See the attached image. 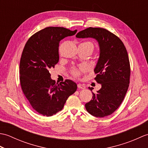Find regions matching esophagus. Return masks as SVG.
<instances>
[{"label": "esophagus", "instance_id": "34e87169", "mask_svg": "<svg viewBox=\"0 0 148 148\" xmlns=\"http://www.w3.org/2000/svg\"><path fill=\"white\" fill-rule=\"evenodd\" d=\"M77 87H78V88H80V89H83V90H84V89H85V86L84 85V84H77Z\"/></svg>", "mask_w": 148, "mask_h": 148}]
</instances>
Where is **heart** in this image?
Listing matches in <instances>:
<instances>
[{"label":"heart","mask_w":148,"mask_h":148,"mask_svg":"<svg viewBox=\"0 0 148 148\" xmlns=\"http://www.w3.org/2000/svg\"><path fill=\"white\" fill-rule=\"evenodd\" d=\"M82 45H87L90 48L92 49V50L93 51V48H94V46L92 42H84L83 43H82ZM84 69L83 67H81L79 69H76V68H74L72 69L71 70V74L72 76H74V77H79L80 76V75L81 74V72H84Z\"/></svg>","instance_id":"b5f03b06"}]
</instances>
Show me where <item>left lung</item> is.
<instances>
[{"label": "left lung", "mask_w": 148, "mask_h": 148, "mask_svg": "<svg viewBox=\"0 0 148 148\" xmlns=\"http://www.w3.org/2000/svg\"><path fill=\"white\" fill-rule=\"evenodd\" d=\"M76 37H92L99 42L100 56L94 71L95 79L102 88L96 94L92 92V100L85 108L95 117L108 116L121 105L129 86L130 66L127 49L118 37L102 28H87Z\"/></svg>", "instance_id": "8db88e82"}]
</instances>
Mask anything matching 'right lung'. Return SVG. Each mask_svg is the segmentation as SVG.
Here are the masks:
<instances>
[{"instance_id":"add662e5","label":"right lung","mask_w":148,"mask_h":148,"mask_svg":"<svg viewBox=\"0 0 148 148\" xmlns=\"http://www.w3.org/2000/svg\"><path fill=\"white\" fill-rule=\"evenodd\" d=\"M76 32L64 27H46L31 36L23 48L20 63L21 90L32 108L43 116L60 111L77 90L71 80L56 83L49 72L58 62L60 41Z\"/></svg>"}]
</instances>
